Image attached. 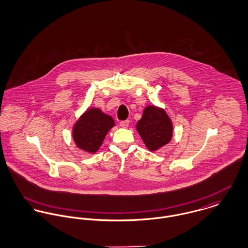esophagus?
Segmentation results:
<instances>
[{
    "label": "esophagus",
    "instance_id": "1",
    "mask_svg": "<svg viewBox=\"0 0 248 248\" xmlns=\"http://www.w3.org/2000/svg\"><path fill=\"white\" fill-rule=\"evenodd\" d=\"M129 124H130V121H129V120L121 121V122H120V127H122V128H128Z\"/></svg>",
    "mask_w": 248,
    "mask_h": 248
}]
</instances>
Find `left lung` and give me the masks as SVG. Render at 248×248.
Returning <instances> with one entry per match:
<instances>
[{
  "label": "left lung",
  "mask_w": 248,
  "mask_h": 248,
  "mask_svg": "<svg viewBox=\"0 0 248 248\" xmlns=\"http://www.w3.org/2000/svg\"><path fill=\"white\" fill-rule=\"evenodd\" d=\"M137 131L151 152L167 145L174 134L173 122L165 109L155 105L145 107L142 117L137 123Z\"/></svg>",
  "instance_id": "left-lung-1"
}]
</instances>
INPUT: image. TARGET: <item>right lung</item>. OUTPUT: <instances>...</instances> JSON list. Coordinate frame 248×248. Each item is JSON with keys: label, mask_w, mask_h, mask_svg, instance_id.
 Returning a JSON list of instances; mask_svg holds the SVG:
<instances>
[{"label": "right lung", "mask_w": 248, "mask_h": 248, "mask_svg": "<svg viewBox=\"0 0 248 248\" xmlns=\"http://www.w3.org/2000/svg\"><path fill=\"white\" fill-rule=\"evenodd\" d=\"M114 127L113 118L99 108H88L72 127V140L76 147L89 154H95Z\"/></svg>", "instance_id": "add662e5"}]
</instances>
